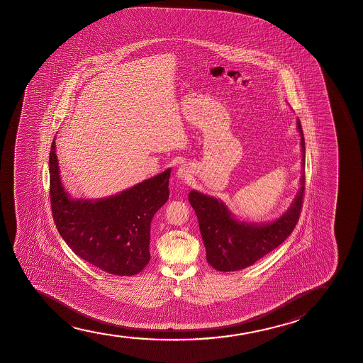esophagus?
<instances>
[{"label": "esophagus", "instance_id": "34e87169", "mask_svg": "<svg viewBox=\"0 0 363 363\" xmlns=\"http://www.w3.org/2000/svg\"><path fill=\"white\" fill-rule=\"evenodd\" d=\"M189 174H191V171H189V167H187L186 164H181L179 169H177V171H176V176H177L179 179H189Z\"/></svg>", "mask_w": 363, "mask_h": 363}]
</instances>
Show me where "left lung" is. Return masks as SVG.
<instances>
[{"label": "left lung", "instance_id": "8db88e82", "mask_svg": "<svg viewBox=\"0 0 363 363\" xmlns=\"http://www.w3.org/2000/svg\"><path fill=\"white\" fill-rule=\"evenodd\" d=\"M303 152L300 189L289 208L268 222H248L237 218L223 201L192 189L189 201L199 218L207 262L218 272H235L253 265L278 248L298 223L305 189V140L300 120H296Z\"/></svg>", "mask_w": 363, "mask_h": 363}]
</instances>
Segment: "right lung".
Returning <instances> with one entry per match:
<instances>
[{
  "label": "right lung",
  "instance_id": "1",
  "mask_svg": "<svg viewBox=\"0 0 363 363\" xmlns=\"http://www.w3.org/2000/svg\"><path fill=\"white\" fill-rule=\"evenodd\" d=\"M171 169L104 199H73L62 184L55 138L50 154L55 227L78 257L106 273L131 277L150 262V227L169 199Z\"/></svg>",
  "mask_w": 363,
  "mask_h": 363
}]
</instances>
